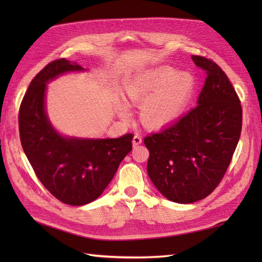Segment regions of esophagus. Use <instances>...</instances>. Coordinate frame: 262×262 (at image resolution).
Listing matches in <instances>:
<instances>
[{"label":"esophagus","instance_id":"34e87169","mask_svg":"<svg viewBox=\"0 0 262 262\" xmlns=\"http://www.w3.org/2000/svg\"><path fill=\"white\" fill-rule=\"evenodd\" d=\"M142 142H143L142 135L136 134L134 136V138H133V146H138V145H140V144H142Z\"/></svg>","mask_w":262,"mask_h":262}]
</instances>
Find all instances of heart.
<instances>
[{
  "label": "heart",
  "mask_w": 262,
  "mask_h": 262,
  "mask_svg": "<svg viewBox=\"0 0 262 262\" xmlns=\"http://www.w3.org/2000/svg\"><path fill=\"white\" fill-rule=\"evenodd\" d=\"M193 89L188 73H178L170 66L149 70L137 74L125 84L127 98L141 104V118L148 126L159 127L176 119L185 107ZM122 118L129 117L127 105L121 104Z\"/></svg>",
  "instance_id": "heart-1"
}]
</instances>
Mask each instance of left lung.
Returning a JSON list of instances; mask_svg holds the SVG:
<instances>
[{
    "mask_svg": "<svg viewBox=\"0 0 262 262\" xmlns=\"http://www.w3.org/2000/svg\"><path fill=\"white\" fill-rule=\"evenodd\" d=\"M192 60L205 71L197 105L159 133L144 138L149 151L147 173L165 198L191 204L215 190L240 140V99L219 65L203 56Z\"/></svg>",
    "mask_w": 262,
    "mask_h": 262,
    "instance_id": "1",
    "label": "left lung"
}]
</instances>
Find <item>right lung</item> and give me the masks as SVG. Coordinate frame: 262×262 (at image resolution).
Masks as SVG:
<instances>
[{
	"label": "right lung",
	"instance_id": "right-lung-1",
	"mask_svg": "<svg viewBox=\"0 0 262 262\" xmlns=\"http://www.w3.org/2000/svg\"><path fill=\"white\" fill-rule=\"evenodd\" d=\"M82 66L65 58L53 60L33 77L19 110L22 148L36 176L59 202L82 206L96 200L126 155L134 135L119 138L84 140L59 135L45 111L46 83Z\"/></svg>",
	"mask_w": 262,
	"mask_h": 262
}]
</instances>
